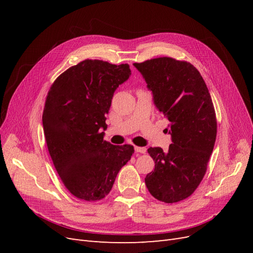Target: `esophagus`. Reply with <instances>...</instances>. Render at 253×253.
<instances>
[{"mask_svg":"<svg viewBox=\"0 0 253 253\" xmlns=\"http://www.w3.org/2000/svg\"><path fill=\"white\" fill-rule=\"evenodd\" d=\"M135 152L141 153V154H144V153L147 152V149H145V148H141V147H135Z\"/></svg>","mask_w":253,"mask_h":253,"instance_id":"1","label":"esophagus"}]
</instances>
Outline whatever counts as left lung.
Instances as JSON below:
<instances>
[{
  "label": "left lung",
  "instance_id": "obj_1",
  "mask_svg": "<svg viewBox=\"0 0 253 253\" xmlns=\"http://www.w3.org/2000/svg\"><path fill=\"white\" fill-rule=\"evenodd\" d=\"M134 66L152 90L157 109L169 120L172 136L167 152L148 149L155 169L145 176V186L153 197L166 204L186 200L203 180L216 139V115L209 89L187 61L160 57Z\"/></svg>",
  "mask_w": 253,
  "mask_h": 253
}]
</instances>
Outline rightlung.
<instances>
[{
  "instance_id": "add662e5",
  "label": "right lung",
  "mask_w": 253,
  "mask_h": 253,
  "mask_svg": "<svg viewBox=\"0 0 253 253\" xmlns=\"http://www.w3.org/2000/svg\"><path fill=\"white\" fill-rule=\"evenodd\" d=\"M129 75L126 63L86 59L61 74L47 93L42 121L48 153L61 181L81 201L108 195L134 153L131 144L104 140L102 132L114 91Z\"/></svg>"
}]
</instances>
